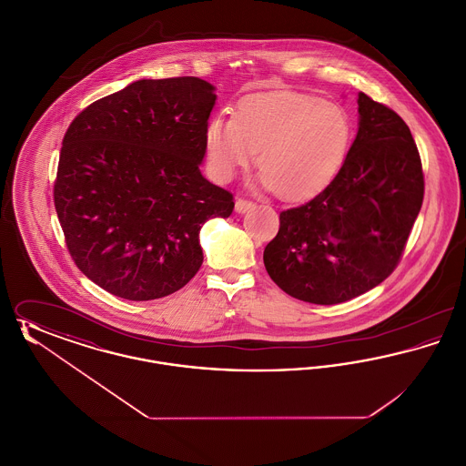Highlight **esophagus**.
Returning <instances> with one entry per match:
<instances>
[{
    "label": "esophagus",
    "mask_w": 466,
    "mask_h": 466,
    "mask_svg": "<svg viewBox=\"0 0 466 466\" xmlns=\"http://www.w3.org/2000/svg\"><path fill=\"white\" fill-rule=\"evenodd\" d=\"M253 206H255V204H253L251 200L243 199V198H239V199L236 200V211H238V213H246V211H249Z\"/></svg>",
    "instance_id": "34e87169"
}]
</instances>
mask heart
<instances>
[{"label":"heart","instance_id":"b5f03b06","mask_svg":"<svg viewBox=\"0 0 466 466\" xmlns=\"http://www.w3.org/2000/svg\"><path fill=\"white\" fill-rule=\"evenodd\" d=\"M350 141L348 113L309 94L246 97L234 116L217 115L206 127L215 177L230 181L258 152L260 183L287 199L321 190L342 166Z\"/></svg>","mask_w":466,"mask_h":466}]
</instances>
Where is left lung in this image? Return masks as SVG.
<instances>
[{
  "label": "left lung",
  "instance_id": "1",
  "mask_svg": "<svg viewBox=\"0 0 466 466\" xmlns=\"http://www.w3.org/2000/svg\"><path fill=\"white\" fill-rule=\"evenodd\" d=\"M358 113L339 173L316 198L279 213V230L264 249L270 279L310 304H340L382 283L421 209L424 175L410 129L363 92Z\"/></svg>",
  "mask_w": 466,
  "mask_h": 466
}]
</instances>
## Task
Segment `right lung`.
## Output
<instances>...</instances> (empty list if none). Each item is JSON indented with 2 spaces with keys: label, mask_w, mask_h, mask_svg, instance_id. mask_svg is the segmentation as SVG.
<instances>
[{
  "label": "right lung",
  "mask_w": 466,
  "mask_h": 466,
  "mask_svg": "<svg viewBox=\"0 0 466 466\" xmlns=\"http://www.w3.org/2000/svg\"><path fill=\"white\" fill-rule=\"evenodd\" d=\"M213 90L198 76L137 80L67 127L57 218L73 262L115 297L183 289L202 266V223L234 209V196L200 175Z\"/></svg>",
  "instance_id": "right-lung-1"
}]
</instances>
